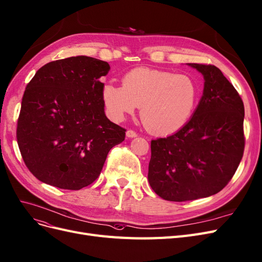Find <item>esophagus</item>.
Wrapping results in <instances>:
<instances>
[{
    "label": "esophagus",
    "mask_w": 262,
    "mask_h": 262,
    "mask_svg": "<svg viewBox=\"0 0 262 262\" xmlns=\"http://www.w3.org/2000/svg\"><path fill=\"white\" fill-rule=\"evenodd\" d=\"M125 134H127L128 138H135V137H138L137 132H134L133 130H128L127 132H125Z\"/></svg>",
    "instance_id": "1"
}]
</instances>
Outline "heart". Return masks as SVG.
<instances>
[{"mask_svg":"<svg viewBox=\"0 0 262 262\" xmlns=\"http://www.w3.org/2000/svg\"><path fill=\"white\" fill-rule=\"evenodd\" d=\"M198 98L195 81L186 75L137 68L122 79V85L106 84L103 100L116 120L141 107V120L150 133L165 135L181 129L191 118Z\"/></svg>","mask_w":262,"mask_h":262,"instance_id":"obj_1","label":"heart"}]
</instances>
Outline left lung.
Listing matches in <instances>:
<instances>
[{"label": "left lung", "instance_id": "1", "mask_svg": "<svg viewBox=\"0 0 262 262\" xmlns=\"http://www.w3.org/2000/svg\"><path fill=\"white\" fill-rule=\"evenodd\" d=\"M203 74L204 93L188 122L151 140L148 182L158 196L186 202L217 194L231 181L245 148L244 103L221 70L188 64Z\"/></svg>", "mask_w": 262, "mask_h": 262}]
</instances>
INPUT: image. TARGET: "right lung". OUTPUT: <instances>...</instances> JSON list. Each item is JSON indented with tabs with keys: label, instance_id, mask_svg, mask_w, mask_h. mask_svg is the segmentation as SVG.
Masks as SVG:
<instances>
[{
	"label": "right lung",
	"instance_id": "1",
	"mask_svg": "<svg viewBox=\"0 0 262 262\" xmlns=\"http://www.w3.org/2000/svg\"><path fill=\"white\" fill-rule=\"evenodd\" d=\"M107 61L76 56L48 62L27 84L16 138L25 165L41 182L64 189L93 183L125 129L107 119Z\"/></svg>",
	"mask_w": 262,
	"mask_h": 262
}]
</instances>
